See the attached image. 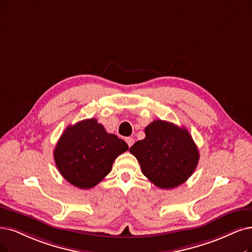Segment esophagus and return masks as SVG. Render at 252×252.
<instances>
[{"mask_svg":"<svg viewBox=\"0 0 252 252\" xmlns=\"http://www.w3.org/2000/svg\"><path fill=\"white\" fill-rule=\"evenodd\" d=\"M126 143H127V145L131 147L133 144H134V139L132 138V137H127V138H126Z\"/></svg>","mask_w":252,"mask_h":252,"instance_id":"34e87169","label":"esophagus"}]
</instances>
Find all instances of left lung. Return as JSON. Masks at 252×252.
<instances>
[{
  "label": "left lung",
  "mask_w": 252,
  "mask_h": 252,
  "mask_svg": "<svg viewBox=\"0 0 252 252\" xmlns=\"http://www.w3.org/2000/svg\"><path fill=\"white\" fill-rule=\"evenodd\" d=\"M144 132L143 140L129 148L142 173L161 189H173L184 184L199 160L198 148L187 128L158 119Z\"/></svg>",
  "instance_id": "1"
}]
</instances>
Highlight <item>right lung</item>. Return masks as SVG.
<instances>
[{"instance_id":"add662e5","label":"right lung","mask_w":252,"mask_h":252,"mask_svg":"<svg viewBox=\"0 0 252 252\" xmlns=\"http://www.w3.org/2000/svg\"><path fill=\"white\" fill-rule=\"evenodd\" d=\"M127 144L106 132L95 118L68 126L54 151L55 163L63 178L80 189H90L110 173L116 158Z\"/></svg>"}]
</instances>
